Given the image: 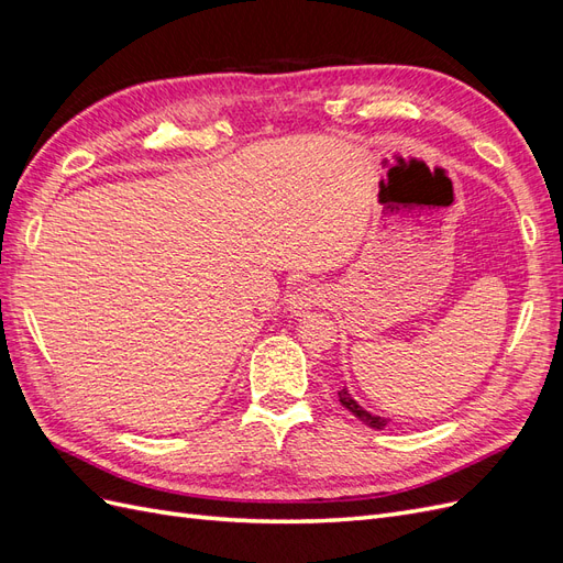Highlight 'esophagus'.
<instances>
[{"label":"esophagus","mask_w":563,"mask_h":563,"mask_svg":"<svg viewBox=\"0 0 563 563\" xmlns=\"http://www.w3.org/2000/svg\"><path fill=\"white\" fill-rule=\"evenodd\" d=\"M327 298V294H323V288L319 284H300L296 286L291 294H288L286 298V310L291 312L294 317H300V314H308L312 308H317V305Z\"/></svg>","instance_id":"34e87169"}]
</instances>
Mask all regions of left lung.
<instances>
[{
  "label": "left lung",
  "mask_w": 563,
  "mask_h": 563,
  "mask_svg": "<svg viewBox=\"0 0 563 563\" xmlns=\"http://www.w3.org/2000/svg\"><path fill=\"white\" fill-rule=\"evenodd\" d=\"M338 399H340V404H343L347 411L354 416V418H360L364 424H368V428H373V430H383L385 424L389 422L387 418H380V416H373V413H368L366 408H362L360 404H356L354 399H352V395L347 391V387H343V389H338Z\"/></svg>",
  "instance_id": "obj_1"
}]
</instances>
